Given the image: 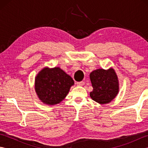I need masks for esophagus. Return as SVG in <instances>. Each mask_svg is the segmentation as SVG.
Returning <instances> with one entry per match:
<instances>
[{
	"label": "esophagus",
	"mask_w": 148,
	"mask_h": 148,
	"mask_svg": "<svg viewBox=\"0 0 148 148\" xmlns=\"http://www.w3.org/2000/svg\"><path fill=\"white\" fill-rule=\"evenodd\" d=\"M77 86H82L84 84V81H80V82H77Z\"/></svg>",
	"instance_id": "1"
}]
</instances>
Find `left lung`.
Returning <instances> with one entry per match:
<instances>
[{
	"label": "left lung",
	"instance_id": "1",
	"mask_svg": "<svg viewBox=\"0 0 148 148\" xmlns=\"http://www.w3.org/2000/svg\"><path fill=\"white\" fill-rule=\"evenodd\" d=\"M93 91L90 96L100 104L111 102L119 92V81L114 69H99L90 74Z\"/></svg>",
	"mask_w": 148,
	"mask_h": 148
}]
</instances>
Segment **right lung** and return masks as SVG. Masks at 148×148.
<instances>
[{
  "instance_id": "1",
  "label": "right lung",
  "mask_w": 148,
  "mask_h": 148,
  "mask_svg": "<svg viewBox=\"0 0 148 148\" xmlns=\"http://www.w3.org/2000/svg\"><path fill=\"white\" fill-rule=\"evenodd\" d=\"M74 84L72 78L60 67H45L35 77V91L45 104L53 106L64 100Z\"/></svg>"
}]
</instances>
